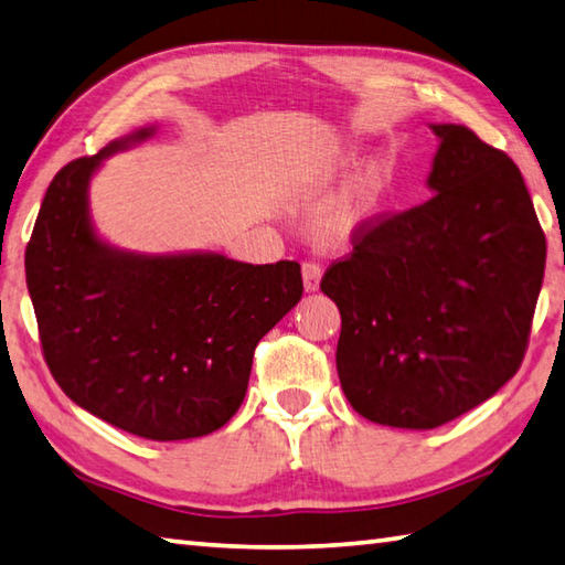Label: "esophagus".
Listing matches in <instances>:
<instances>
[{
  "instance_id": "34e87169",
  "label": "esophagus",
  "mask_w": 565,
  "mask_h": 565,
  "mask_svg": "<svg viewBox=\"0 0 565 565\" xmlns=\"http://www.w3.org/2000/svg\"><path fill=\"white\" fill-rule=\"evenodd\" d=\"M301 274H303L306 291H318L320 276H323V269H320V264L313 262V259H306L303 267H301Z\"/></svg>"
}]
</instances>
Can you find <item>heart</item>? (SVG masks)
Listing matches in <instances>:
<instances>
[{"mask_svg": "<svg viewBox=\"0 0 565 565\" xmlns=\"http://www.w3.org/2000/svg\"><path fill=\"white\" fill-rule=\"evenodd\" d=\"M386 175L382 169L372 171L367 179H364L348 201L335 205L323 220V230L328 237H348L362 227L367 220L374 215V210L380 205V198L384 193Z\"/></svg>", "mask_w": 565, "mask_h": 565, "instance_id": "b5f03b06", "label": "heart"}]
</instances>
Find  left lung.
I'll list each match as a JSON object with an SVG mask.
<instances>
[{
    "label": "left lung",
    "instance_id": "1",
    "mask_svg": "<svg viewBox=\"0 0 565 565\" xmlns=\"http://www.w3.org/2000/svg\"><path fill=\"white\" fill-rule=\"evenodd\" d=\"M430 129L436 195L370 217L320 281L342 318V392L396 428L444 426L514 377L546 267L516 163L462 125Z\"/></svg>",
    "mask_w": 565,
    "mask_h": 565
}]
</instances>
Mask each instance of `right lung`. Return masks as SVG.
Wrapping results in <instances>:
<instances>
[{"label": "right lung", "instance_id": "1", "mask_svg": "<svg viewBox=\"0 0 565 565\" xmlns=\"http://www.w3.org/2000/svg\"><path fill=\"white\" fill-rule=\"evenodd\" d=\"M141 129L53 175L26 245L43 360L65 396L127 434L185 440L245 399L257 342L303 294L301 264L223 254L141 257L99 242L87 183Z\"/></svg>", "mask_w": 565, "mask_h": 565}]
</instances>
